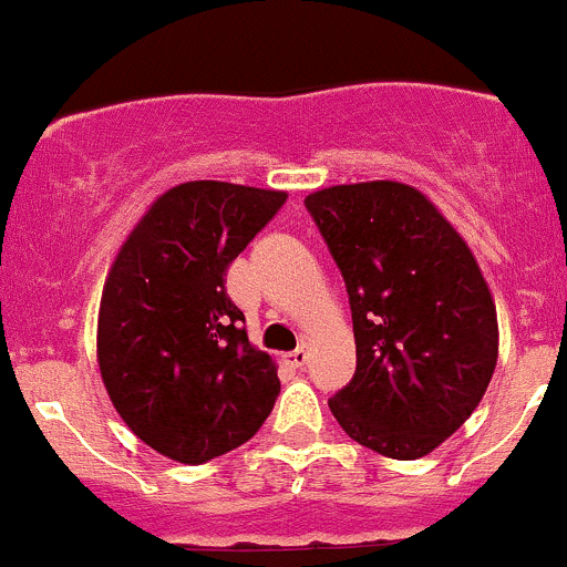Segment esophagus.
<instances>
[{
    "label": "esophagus",
    "instance_id": "1",
    "mask_svg": "<svg viewBox=\"0 0 567 567\" xmlns=\"http://www.w3.org/2000/svg\"><path fill=\"white\" fill-rule=\"evenodd\" d=\"M306 361H308V347L306 344H300L297 347V350H291L289 355H286V363H289V367H306Z\"/></svg>",
    "mask_w": 567,
    "mask_h": 567
}]
</instances>
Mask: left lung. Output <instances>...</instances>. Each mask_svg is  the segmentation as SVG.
Segmentation results:
<instances>
[{"instance_id":"8db88e82","label":"left lung","mask_w":567,"mask_h":567,"mask_svg":"<svg viewBox=\"0 0 567 567\" xmlns=\"http://www.w3.org/2000/svg\"><path fill=\"white\" fill-rule=\"evenodd\" d=\"M341 278L355 374L328 400L352 441L416 461L480 405L496 369L498 324L461 234L400 182L339 184L306 198Z\"/></svg>"}]
</instances>
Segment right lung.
Masks as SVG:
<instances>
[{
	"instance_id": "right-lung-1",
	"label": "right lung",
	"mask_w": 567,
	"mask_h": 567,
	"mask_svg": "<svg viewBox=\"0 0 567 567\" xmlns=\"http://www.w3.org/2000/svg\"><path fill=\"white\" fill-rule=\"evenodd\" d=\"M284 200L243 184H178L112 265L99 311L101 378L128 430L171 461L200 466L237 450L281 394L226 272Z\"/></svg>"
}]
</instances>
